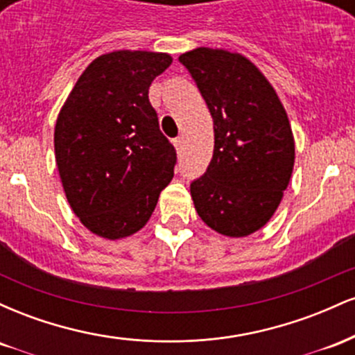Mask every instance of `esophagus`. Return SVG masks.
<instances>
[{
  "mask_svg": "<svg viewBox=\"0 0 355 355\" xmlns=\"http://www.w3.org/2000/svg\"><path fill=\"white\" fill-rule=\"evenodd\" d=\"M173 145H175V148H177V152L180 153L182 150H183V137H177V138H175Z\"/></svg>",
  "mask_w": 355,
  "mask_h": 355,
  "instance_id": "obj_1",
  "label": "esophagus"
}]
</instances>
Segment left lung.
<instances>
[{
  "label": "left lung",
  "instance_id": "left-lung-1",
  "mask_svg": "<svg viewBox=\"0 0 355 355\" xmlns=\"http://www.w3.org/2000/svg\"><path fill=\"white\" fill-rule=\"evenodd\" d=\"M178 61L214 118V157L190 185L195 210L218 234L247 237L270 220L291 182L295 144L287 113L262 71L239 53L195 48Z\"/></svg>",
  "mask_w": 355,
  "mask_h": 355
}]
</instances>
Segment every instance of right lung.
I'll return each mask as SVG.
<instances>
[{
	"label": "right lung",
	"mask_w": 355,
	"mask_h": 355,
	"mask_svg": "<svg viewBox=\"0 0 355 355\" xmlns=\"http://www.w3.org/2000/svg\"><path fill=\"white\" fill-rule=\"evenodd\" d=\"M166 53L120 50L88 64L60 110L55 157L68 203L98 237L144 229L173 178L177 152L148 100Z\"/></svg>",
	"instance_id": "1"
}]
</instances>
